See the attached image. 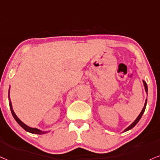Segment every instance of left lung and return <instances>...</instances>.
<instances>
[{
    "instance_id": "1",
    "label": "left lung",
    "mask_w": 160,
    "mask_h": 160,
    "mask_svg": "<svg viewBox=\"0 0 160 160\" xmlns=\"http://www.w3.org/2000/svg\"><path fill=\"white\" fill-rule=\"evenodd\" d=\"M142 82H143L144 87H145V92H146V93H147V95H148V85H147L146 82H145V81L143 80ZM146 104H147V98H146V99H145V104H144V107H143V108H142V110L141 113H139V115L137 116V119H136L134 120V122H133V123H132L131 125H129V126H128V127L127 128H125V129L124 130V131H123V132H126V131H129V130L132 129V128H133V127H134V126H135L136 125H137V124L138 123V122H139V120H140V119H141V117H142V115H143L144 112H145V108H146Z\"/></svg>"
}]
</instances>
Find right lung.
<instances>
[{
    "mask_svg": "<svg viewBox=\"0 0 160 160\" xmlns=\"http://www.w3.org/2000/svg\"><path fill=\"white\" fill-rule=\"evenodd\" d=\"M9 91H10V87H9V94H8V97H9V108H10L11 113H12V114L14 119H15V121L18 122V125L21 126V127L23 129H24L26 131L29 132V133H33V134H39V135L44 134V133H48V132L50 131H41V130L38 129V128H31V127H29V126L26 125L25 123H23V122L21 121V120L19 118L16 116V114H15V112H14L13 108H12V102H11V100H10V96H9Z\"/></svg>",
    "mask_w": 160,
    "mask_h": 160,
    "instance_id": "right-lung-1",
    "label": "right lung"
}]
</instances>
